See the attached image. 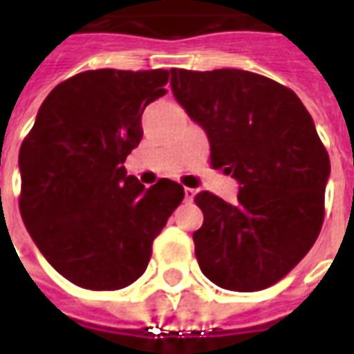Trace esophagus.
<instances>
[{"instance_id": "obj_1", "label": "esophagus", "mask_w": 354, "mask_h": 354, "mask_svg": "<svg viewBox=\"0 0 354 354\" xmlns=\"http://www.w3.org/2000/svg\"><path fill=\"white\" fill-rule=\"evenodd\" d=\"M184 193H185V201H193L197 189H193V187H184Z\"/></svg>"}]
</instances>
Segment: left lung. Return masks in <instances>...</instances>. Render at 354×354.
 <instances>
[{
    "mask_svg": "<svg viewBox=\"0 0 354 354\" xmlns=\"http://www.w3.org/2000/svg\"><path fill=\"white\" fill-rule=\"evenodd\" d=\"M172 93L207 131L210 167L239 180L230 205L195 195L203 225L193 233L207 279L225 290L273 286L304 260L324 222L330 157L292 88L245 70H170Z\"/></svg>",
    "mask_w": 354,
    "mask_h": 354,
    "instance_id": "1",
    "label": "left lung"
}]
</instances>
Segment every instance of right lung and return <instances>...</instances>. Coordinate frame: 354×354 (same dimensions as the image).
<instances>
[{
	"instance_id": "add662e5",
	"label": "right lung",
	"mask_w": 354,
	"mask_h": 354,
	"mask_svg": "<svg viewBox=\"0 0 354 354\" xmlns=\"http://www.w3.org/2000/svg\"><path fill=\"white\" fill-rule=\"evenodd\" d=\"M169 80V70L77 73L50 91L20 146L22 222L75 286L121 290L140 279L184 199L169 178L146 189L123 167L144 134V108Z\"/></svg>"
}]
</instances>
